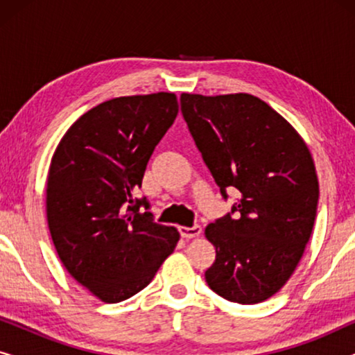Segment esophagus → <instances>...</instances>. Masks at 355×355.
I'll use <instances>...</instances> for the list:
<instances>
[{
    "label": "esophagus",
    "mask_w": 355,
    "mask_h": 355,
    "mask_svg": "<svg viewBox=\"0 0 355 355\" xmlns=\"http://www.w3.org/2000/svg\"><path fill=\"white\" fill-rule=\"evenodd\" d=\"M179 232H181V236L184 237V239H196V237L202 234V227L198 225L192 226V227L181 226V227H179Z\"/></svg>",
    "instance_id": "esophagus-1"
}]
</instances>
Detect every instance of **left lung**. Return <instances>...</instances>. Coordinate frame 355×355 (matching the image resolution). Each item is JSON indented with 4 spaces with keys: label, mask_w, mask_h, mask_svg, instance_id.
<instances>
[{
    "label": "left lung",
    "mask_w": 355,
    "mask_h": 355,
    "mask_svg": "<svg viewBox=\"0 0 355 355\" xmlns=\"http://www.w3.org/2000/svg\"><path fill=\"white\" fill-rule=\"evenodd\" d=\"M181 111L223 197L239 191L233 215L205 227L216 249L207 283L230 302H263L288 283L312 234V153L283 116L250 94H182Z\"/></svg>",
    "instance_id": "left-lung-1"
}]
</instances>
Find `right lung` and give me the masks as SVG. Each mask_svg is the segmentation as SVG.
Segmentation results:
<instances>
[{
	"instance_id": "add662e5",
	"label": "right lung",
	"mask_w": 355,
	"mask_h": 355,
	"mask_svg": "<svg viewBox=\"0 0 355 355\" xmlns=\"http://www.w3.org/2000/svg\"><path fill=\"white\" fill-rule=\"evenodd\" d=\"M171 92L103 101L80 116L58 144L46 179V220L58 257L95 297L116 304L150 284L179 241L134 198L176 119Z\"/></svg>"
}]
</instances>
